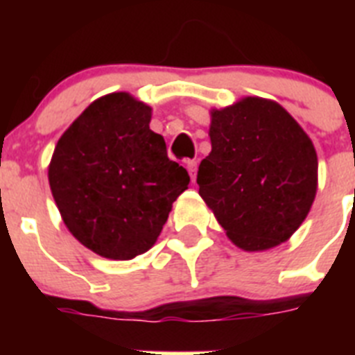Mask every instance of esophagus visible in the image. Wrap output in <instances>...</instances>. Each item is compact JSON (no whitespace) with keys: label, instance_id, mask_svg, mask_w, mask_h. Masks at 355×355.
<instances>
[{"label":"esophagus","instance_id":"obj_1","mask_svg":"<svg viewBox=\"0 0 355 355\" xmlns=\"http://www.w3.org/2000/svg\"><path fill=\"white\" fill-rule=\"evenodd\" d=\"M187 168H188V172H190V178H192V181L196 180V171H197V162H196V159H188V162H187Z\"/></svg>","mask_w":355,"mask_h":355}]
</instances>
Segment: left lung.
I'll return each mask as SVG.
<instances>
[{
	"label": "left lung",
	"mask_w": 355,
	"mask_h": 355,
	"mask_svg": "<svg viewBox=\"0 0 355 355\" xmlns=\"http://www.w3.org/2000/svg\"><path fill=\"white\" fill-rule=\"evenodd\" d=\"M211 153L197 184L234 245L266 250L286 241L316 196L313 142L281 105L245 97L211 112Z\"/></svg>",
	"instance_id": "left-lung-1"
}]
</instances>
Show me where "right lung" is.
Listing matches in <instances>:
<instances>
[{
  "mask_svg": "<svg viewBox=\"0 0 355 355\" xmlns=\"http://www.w3.org/2000/svg\"><path fill=\"white\" fill-rule=\"evenodd\" d=\"M149 122V106L126 92L108 94L72 122L53 153L49 187L62 218L103 258L149 250L190 183Z\"/></svg>",
  "mask_w": 355,
  "mask_h": 355,
  "instance_id": "right-lung-1",
  "label": "right lung"
}]
</instances>
